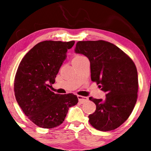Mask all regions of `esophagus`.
<instances>
[{"label": "esophagus", "mask_w": 151, "mask_h": 151, "mask_svg": "<svg viewBox=\"0 0 151 151\" xmlns=\"http://www.w3.org/2000/svg\"><path fill=\"white\" fill-rule=\"evenodd\" d=\"M77 97H78V99H79V101L80 102L81 104H84V102L88 101V98L85 97V96H79V95H78Z\"/></svg>", "instance_id": "1"}]
</instances>
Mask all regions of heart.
Segmentation results:
<instances>
[{
  "mask_svg": "<svg viewBox=\"0 0 151 151\" xmlns=\"http://www.w3.org/2000/svg\"><path fill=\"white\" fill-rule=\"evenodd\" d=\"M82 58H84V57L81 56V55H76V56L74 57V58H73V60H72V61H73V60H81V59H82Z\"/></svg>",
  "mask_w": 151,
  "mask_h": 151,
  "instance_id": "1",
  "label": "heart"
}]
</instances>
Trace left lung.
Here are the masks:
<instances>
[{"label":"left lung","instance_id":"1","mask_svg":"<svg viewBox=\"0 0 151 151\" xmlns=\"http://www.w3.org/2000/svg\"><path fill=\"white\" fill-rule=\"evenodd\" d=\"M76 53L89 59L91 81L106 93L104 99L89 97L96 106L89 116L91 126L99 131L117 129L127 120L137 101L138 72L133 60L112 43L104 40L79 41Z\"/></svg>","mask_w":151,"mask_h":151}]
</instances>
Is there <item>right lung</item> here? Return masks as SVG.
I'll return each instance as SVG.
<instances>
[{"instance_id":"obj_1","label":"right lung","mask_w":151,"mask_h":151,"mask_svg":"<svg viewBox=\"0 0 151 151\" xmlns=\"http://www.w3.org/2000/svg\"><path fill=\"white\" fill-rule=\"evenodd\" d=\"M74 41L46 40L37 43L22 58L15 77L16 101L35 125L53 129L62 124L69 108L78 103L73 93L59 94L50 90Z\"/></svg>"}]
</instances>
